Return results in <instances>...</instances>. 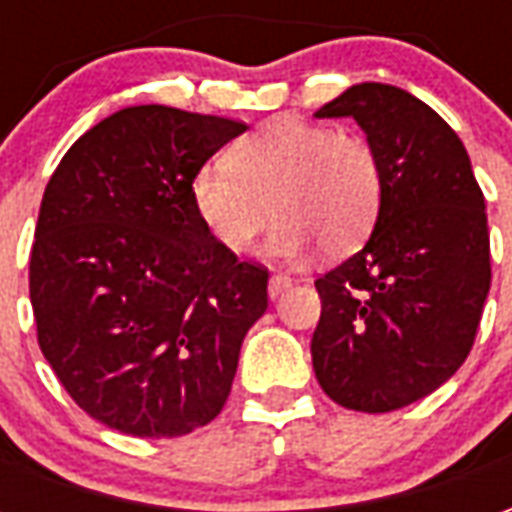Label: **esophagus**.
Masks as SVG:
<instances>
[{"label":"esophagus","mask_w":512,"mask_h":512,"mask_svg":"<svg viewBox=\"0 0 512 512\" xmlns=\"http://www.w3.org/2000/svg\"><path fill=\"white\" fill-rule=\"evenodd\" d=\"M290 285H293V279H290L288 274H271V279H268V296L277 299V296H282Z\"/></svg>","instance_id":"34e87169"}]
</instances>
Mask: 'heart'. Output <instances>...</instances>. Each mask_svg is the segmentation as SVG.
I'll use <instances>...</instances> for the list:
<instances>
[{"mask_svg": "<svg viewBox=\"0 0 512 512\" xmlns=\"http://www.w3.org/2000/svg\"><path fill=\"white\" fill-rule=\"evenodd\" d=\"M189 194L227 252H249L277 216L271 255L293 260L315 244L345 255L376 227L384 167L367 136L277 117L235 139L224 164L197 169Z\"/></svg>", "mask_w": 512, "mask_h": 512, "instance_id": "obj_1", "label": "heart"}]
</instances>
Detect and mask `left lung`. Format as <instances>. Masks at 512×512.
Instances as JSON below:
<instances>
[{
  "mask_svg": "<svg viewBox=\"0 0 512 512\" xmlns=\"http://www.w3.org/2000/svg\"><path fill=\"white\" fill-rule=\"evenodd\" d=\"M315 117H354L381 156L384 205L354 257L315 279V378L386 414L439 389L472 351L491 288L485 197L444 120L392 84H356Z\"/></svg>",
  "mask_w": 512,
  "mask_h": 512,
  "instance_id": "left-lung-1",
  "label": "left lung"
}]
</instances>
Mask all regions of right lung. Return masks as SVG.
<instances>
[{"instance_id":"obj_1","label":"right lung","mask_w":512,"mask_h":512,"mask_svg":"<svg viewBox=\"0 0 512 512\" xmlns=\"http://www.w3.org/2000/svg\"><path fill=\"white\" fill-rule=\"evenodd\" d=\"M246 123L128 106L82 134L43 191L29 257L38 345L106 428L172 439L219 417L268 268L238 260L191 178Z\"/></svg>"}]
</instances>
